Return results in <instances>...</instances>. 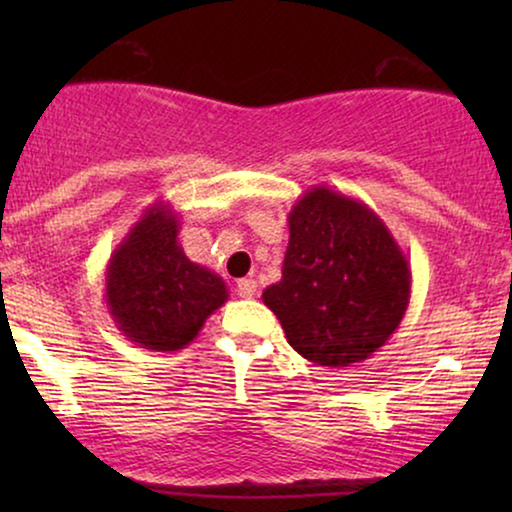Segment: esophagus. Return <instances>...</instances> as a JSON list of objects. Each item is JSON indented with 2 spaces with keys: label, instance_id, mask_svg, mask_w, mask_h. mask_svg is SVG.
Segmentation results:
<instances>
[{
  "label": "esophagus",
  "instance_id": "1",
  "mask_svg": "<svg viewBox=\"0 0 512 512\" xmlns=\"http://www.w3.org/2000/svg\"><path fill=\"white\" fill-rule=\"evenodd\" d=\"M256 291H258L256 279L247 277V279H240V282H237V296L240 298H254Z\"/></svg>",
  "mask_w": 512,
  "mask_h": 512
}]
</instances>
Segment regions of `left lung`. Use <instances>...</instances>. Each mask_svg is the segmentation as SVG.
<instances>
[{
  "instance_id": "8db88e82",
  "label": "left lung",
  "mask_w": 512,
  "mask_h": 512,
  "mask_svg": "<svg viewBox=\"0 0 512 512\" xmlns=\"http://www.w3.org/2000/svg\"><path fill=\"white\" fill-rule=\"evenodd\" d=\"M412 272L366 202L312 186L289 212L282 279L263 291L286 340L317 366L373 356L405 317Z\"/></svg>"
}]
</instances>
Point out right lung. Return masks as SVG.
Segmentation results:
<instances>
[{
	"label": "right lung",
	"instance_id": "right-lung-1",
	"mask_svg": "<svg viewBox=\"0 0 512 512\" xmlns=\"http://www.w3.org/2000/svg\"><path fill=\"white\" fill-rule=\"evenodd\" d=\"M104 300L118 331L153 352L184 349L228 300L226 282L179 244V216L156 200L107 263Z\"/></svg>",
	"mask_w": 512,
	"mask_h": 512
}]
</instances>
